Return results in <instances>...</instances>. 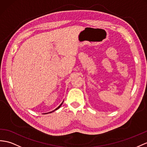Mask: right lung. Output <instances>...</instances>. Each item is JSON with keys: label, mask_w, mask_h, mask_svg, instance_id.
Instances as JSON below:
<instances>
[{"label": "right lung", "mask_w": 147, "mask_h": 147, "mask_svg": "<svg viewBox=\"0 0 147 147\" xmlns=\"http://www.w3.org/2000/svg\"><path fill=\"white\" fill-rule=\"evenodd\" d=\"M63 101L62 102V103H61V104H60V105H59V106L58 107H57V108H56V109H55V110H53V111H52V112H49V113H52V112H54V111H55V110H58V109H59L60 108V107H61V105H62V103H63ZM46 113V114H47V113Z\"/></svg>", "instance_id": "right-lung-1"}]
</instances>
